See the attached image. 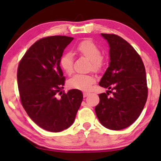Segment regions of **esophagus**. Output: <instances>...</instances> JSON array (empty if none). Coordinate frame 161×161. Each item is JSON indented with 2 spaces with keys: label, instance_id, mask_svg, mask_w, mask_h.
I'll use <instances>...</instances> for the list:
<instances>
[{
  "label": "esophagus",
  "instance_id": "esophagus-1",
  "mask_svg": "<svg viewBox=\"0 0 161 161\" xmlns=\"http://www.w3.org/2000/svg\"><path fill=\"white\" fill-rule=\"evenodd\" d=\"M88 95H89V93H88V92H83V96H84V97H86Z\"/></svg>",
  "mask_w": 161,
  "mask_h": 161
}]
</instances>
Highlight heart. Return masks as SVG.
I'll return each mask as SVG.
<instances>
[{
	"label": "heart",
	"instance_id": "b5f03b06",
	"mask_svg": "<svg viewBox=\"0 0 161 161\" xmlns=\"http://www.w3.org/2000/svg\"><path fill=\"white\" fill-rule=\"evenodd\" d=\"M77 51L92 61V68L98 71L103 66L101 51L95 43L89 40L82 41L77 45ZM60 66L66 74L70 75L73 72V54L66 52L61 57L60 60ZM96 79L91 74H76L68 81V86L73 89L88 92L92 89Z\"/></svg>",
	"mask_w": 161,
	"mask_h": 161
}]
</instances>
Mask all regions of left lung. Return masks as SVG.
<instances>
[{
	"instance_id": "left-lung-1",
	"label": "left lung",
	"mask_w": 161,
	"mask_h": 161,
	"mask_svg": "<svg viewBox=\"0 0 161 161\" xmlns=\"http://www.w3.org/2000/svg\"><path fill=\"white\" fill-rule=\"evenodd\" d=\"M101 36L110 47V62L99 86L114 92L112 97H108L107 92L100 94L95 114L104 127L121 130L138 119L145 105V68L141 57L126 41L114 34L101 33Z\"/></svg>"
}]
</instances>
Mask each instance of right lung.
<instances>
[{"label":"right lung","instance_id":"right-lung-1","mask_svg":"<svg viewBox=\"0 0 161 161\" xmlns=\"http://www.w3.org/2000/svg\"><path fill=\"white\" fill-rule=\"evenodd\" d=\"M73 40L72 37L55 36L37 41L18 66V88L23 107L35 123L49 132L69 128L82 101L79 90H69L66 94L62 92L65 78L60 60Z\"/></svg>","mask_w":161,"mask_h":161}]
</instances>
